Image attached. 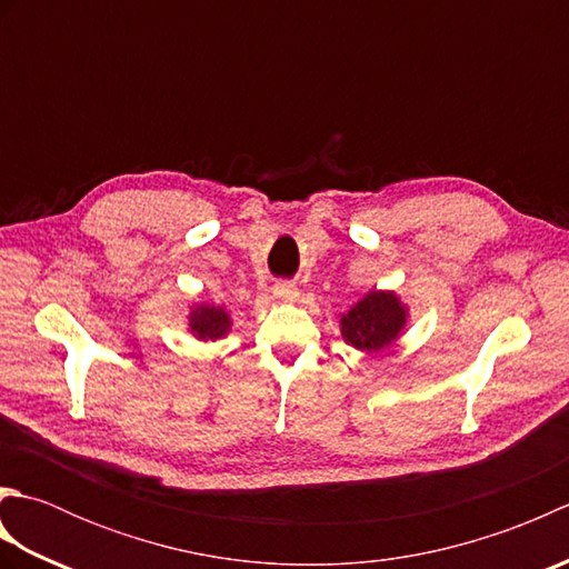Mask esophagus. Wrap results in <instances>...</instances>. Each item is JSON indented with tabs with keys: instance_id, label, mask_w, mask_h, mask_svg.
<instances>
[{
	"instance_id": "obj_1",
	"label": "esophagus",
	"mask_w": 569,
	"mask_h": 569,
	"mask_svg": "<svg viewBox=\"0 0 569 569\" xmlns=\"http://www.w3.org/2000/svg\"><path fill=\"white\" fill-rule=\"evenodd\" d=\"M273 298L281 300V303H293V300L298 298V288L293 283H276Z\"/></svg>"
}]
</instances>
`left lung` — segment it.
Listing matches in <instances>:
<instances>
[{
  "label": "left lung",
  "instance_id": "obj_1",
  "mask_svg": "<svg viewBox=\"0 0 569 569\" xmlns=\"http://www.w3.org/2000/svg\"><path fill=\"white\" fill-rule=\"evenodd\" d=\"M408 306L396 291L371 288L340 318L342 340L357 352L381 355L406 332Z\"/></svg>",
  "mask_w": 569,
  "mask_h": 569
}]
</instances>
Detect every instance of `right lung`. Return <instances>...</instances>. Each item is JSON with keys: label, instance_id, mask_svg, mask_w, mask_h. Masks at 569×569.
<instances>
[{"label": "right lung", "instance_id": "1", "mask_svg": "<svg viewBox=\"0 0 569 569\" xmlns=\"http://www.w3.org/2000/svg\"><path fill=\"white\" fill-rule=\"evenodd\" d=\"M188 332L200 342H217L232 332V316L224 306L217 303H192L190 312L186 316Z\"/></svg>", "mask_w": 569, "mask_h": 569}]
</instances>
